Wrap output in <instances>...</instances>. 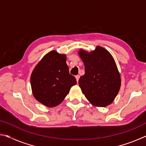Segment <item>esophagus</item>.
<instances>
[{
  "label": "esophagus",
  "instance_id": "34e87169",
  "mask_svg": "<svg viewBox=\"0 0 146 146\" xmlns=\"http://www.w3.org/2000/svg\"><path fill=\"white\" fill-rule=\"evenodd\" d=\"M75 78H76V82H78V80H79V78H80V76L79 75H76V76H75Z\"/></svg>",
  "mask_w": 146,
  "mask_h": 146
}]
</instances>
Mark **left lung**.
<instances>
[{"label": "left lung", "instance_id": "left-lung-1", "mask_svg": "<svg viewBox=\"0 0 146 146\" xmlns=\"http://www.w3.org/2000/svg\"><path fill=\"white\" fill-rule=\"evenodd\" d=\"M78 55L85 68V74L78 80L84 95L93 106L111 104L121 86L120 73L112 55L100 46L90 53L80 49Z\"/></svg>", "mask_w": 146, "mask_h": 146}]
</instances>
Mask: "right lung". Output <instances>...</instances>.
<instances>
[{
  "mask_svg": "<svg viewBox=\"0 0 146 146\" xmlns=\"http://www.w3.org/2000/svg\"><path fill=\"white\" fill-rule=\"evenodd\" d=\"M31 86L35 99L49 108L62 102L76 78L69 73L66 56L51 51L42 58L31 73Z\"/></svg>",
  "mask_w": 146,
  "mask_h": 146,
  "instance_id": "obj_1",
  "label": "right lung"
}]
</instances>
